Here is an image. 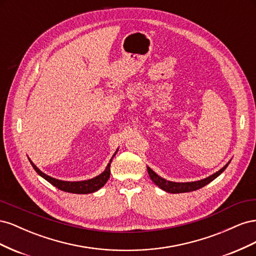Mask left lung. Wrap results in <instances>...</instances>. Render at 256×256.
Returning <instances> with one entry per match:
<instances>
[{"mask_svg":"<svg viewBox=\"0 0 256 256\" xmlns=\"http://www.w3.org/2000/svg\"><path fill=\"white\" fill-rule=\"evenodd\" d=\"M230 164V162L228 164H226V166H223L220 171H218L216 173L210 175L209 177L205 178V180H198V182H168L164 178H162L160 176H158L156 173H154L150 168H147V171H148L150 177L152 178V180L156 184L159 188H161L162 190H164L166 192L170 193H184V192H190V191H194L198 190L200 188H203L204 186L208 184L210 182H212L214 178L218 177L224 170L228 168V166Z\"/></svg>","mask_w":256,"mask_h":256,"instance_id":"1","label":"left lung"}]
</instances>
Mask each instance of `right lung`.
I'll return each instance as SVG.
<instances>
[{
	"instance_id": "1",
	"label": "right lung",
	"mask_w": 256,
	"mask_h": 256,
	"mask_svg": "<svg viewBox=\"0 0 256 256\" xmlns=\"http://www.w3.org/2000/svg\"><path fill=\"white\" fill-rule=\"evenodd\" d=\"M30 160V159H28ZM111 161L108 164L106 168L104 170V172L102 173L100 175L96 176L95 178H92V180H83V182H64V180H58L53 178L51 176L46 175L42 173L40 168H38L32 161L30 160V164L34 168L35 171L40 174L42 177H44L46 180L49 182L51 184H53L54 187H56L58 189L69 192V193H76V194H86V193H92L104 187V184L108 182V180L110 178V164Z\"/></svg>"
}]
</instances>
